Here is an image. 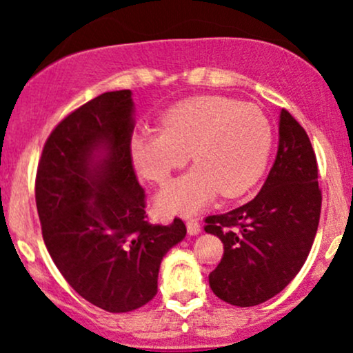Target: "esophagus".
Here are the masks:
<instances>
[{"instance_id": "esophagus-1", "label": "esophagus", "mask_w": 353, "mask_h": 353, "mask_svg": "<svg viewBox=\"0 0 353 353\" xmlns=\"http://www.w3.org/2000/svg\"><path fill=\"white\" fill-rule=\"evenodd\" d=\"M185 228H188L189 236H197V234L201 232V224L197 219H189V221L185 222Z\"/></svg>"}]
</instances>
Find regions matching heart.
<instances>
[{
    "instance_id": "obj_1",
    "label": "heart",
    "mask_w": 353,
    "mask_h": 353,
    "mask_svg": "<svg viewBox=\"0 0 353 353\" xmlns=\"http://www.w3.org/2000/svg\"><path fill=\"white\" fill-rule=\"evenodd\" d=\"M270 145L272 128L257 106L199 96L169 109L161 132H134L129 157L141 177L165 184L190 152L196 168L171 182L156 201L163 214L189 216L217 192L237 197L252 188L264 172Z\"/></svg>"
}]
</instances>
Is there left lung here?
<instances>
[{"instance_id":"1","label":"left lung","mask_w":353,"mask_h":353,"mask_svg":"<svg viewBox=\"0 0 353 353\" xmlns=\"http://www.w3.org/2000/svg\"><path fill=\"white\" fill-rule=\"evenodd\" d=\"M317 177L305 129L282 109L277 156L261 192L230 212L205 217V232L224 244L221 262L209 274L210 289L221 301L259 305L299 274L319 228Z\"/></svg>"}]
</instances>
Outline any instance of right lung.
Here are the masks:
<instances>
[{
	"label": "right lung",
	"instance_id": "right-lung-1",
	"mask_svg": "<svg viewBox=\"0 0 353 353\" xmlns=\"http://www.w3.org/2000/svg\"><path fill=\"white\" fill-rule=\"evenodd\" d=\"M104 92L52 129L36 172V208L52 262L81 297L121 314L157 294L161 261L185 225L148 222L129 157L134 103Z\"/></svg>",
	"mask_w": 353,
	"mask_h": 353
}]
</instances>
